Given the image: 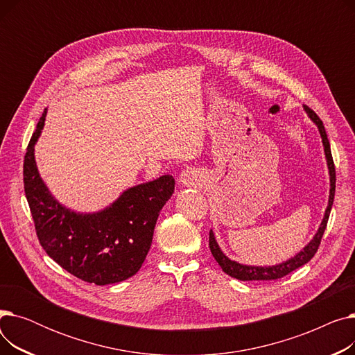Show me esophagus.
<instances>
[{
	"mask_svg": "<svg viewBox=\"0 0 355 355\" xmlns=\"http://www.w3.org/2000/svg\"><path fill=\"white\" fill-rule=\"evenodd\" d=\"M194 181H196V174L191 170H184L180 174V182L184 185H191L194 184Z\"/></svg>",
	"mask_w": 355,
	"mask_h": 355,
	"instance_id": "34e87169",
	"label": "esophagus"
}]
</instances>
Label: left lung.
<instances>
[{"label": "left lung", "mask_w": 355, "mask_h": 355, "mask_svg": "<svg viewBox=\"0 0 355 355\" xmlns=\"http://www.w3.org/2000/svg\"><path fill=\"white\" fill-rule=\"evenodd\" d=\"M304 109L308 114V116L313 121V123L318 126V129H320V134H321L322 144H324L325 158H327V164H328V170H329L331 189H329V200H328V207L325 210L324 220L321 223L318 232H316L313 239L304 248V250H301L296 256L286 260V262L275 265V266H248V265H240V263L234 262V260H230L225 253L221 252V249L218 248L217 241H216L213 230H210L209 246H210L211 254L216 259V262L220 265L223 272L227 273L232 277L239 279V281H275V279H281V277L286 276L288 273L296 270L297 268H301L305 263H308L309 260L315 256L316 250H318V248L321 245V239H322L324 232L327 229V223H328V218H329V213H331L332 202H334V196H335V166H334V161H332V155H331L329 141H328L322 121L308 106H304Z\"/></svg>", "instance_id": "left-lung-1"}]
</instances>
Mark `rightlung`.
<instances>
[{"instance_id":"1","label":"right lung","mask_w":355,"mask_h":355,"mask_svg":"<svg viewBox=\"0 0 355 355\" xmlns=\"http://www.w3.org/2000/svg\"><path fill=\"white\" fill-rule=\"evenodd\" d=\"M47 110L37 123L24 157V191L34 227L46 253L85 282L109 285L134 276L153 243L155 223L174 193L173 175L135 185L102 211L74 213L55 200L34 159V145Z\"/></svg>"}]
</instances>
